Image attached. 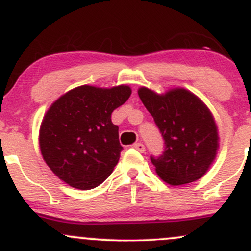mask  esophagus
<instances>
[{"mask_svg":"<svg viewBox=\"0 0 251 251\" xmlns=\"http://www.w3.org/2000/svg\"><path fill=\"white\" fill-rule=\"evenodd\" d=\"M133 148L135 149V150H138V151L139 152H145V146H144V144L143 143H135V144H133Z\"/></svg>","mask_w":251,"mask_h":251,"instance_id":"obj_1","label":"esophagus"}]
</instances>
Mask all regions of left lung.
<instances>
[{"mask_svg": "<svg viewBox=\"0 0 251 251\" xmlns=\"http://www.w3.org/2000/svg\"><path fill=\"white\" fill-rule=\"evenodd\" d=\"M165 144L163 154L151 155L155 172L170 185L192 183L206 174L218 149L214 117L198 97L184 88L157 94L138 89Z\"/></svg>", "mask_w": 251, "mask_h": 251, "instance_id": "obj_1", "label": "left lung"}]
</instances>
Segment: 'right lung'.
<instances>
[{"mask_svg": "<svg viewBox=\"0 0 251 251\" xmlns=\"http://www.w3.org/2000/svg\"><path fill=\"white\" fill-rule=\"evenodd\" d=\"M129 96L131 88L125 85H83L53 102L43 117L39 143L43 160L60 179L89 190L112 174L123 146L111 114Z\"/></svg>", "mask_w": 251, "mask_h": 251, "instance_id": "1", "label": "right lung"}]
</instances>
